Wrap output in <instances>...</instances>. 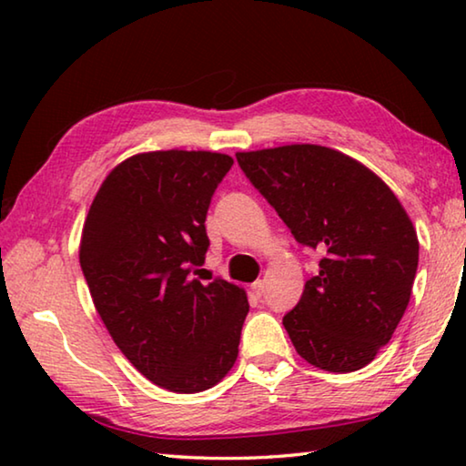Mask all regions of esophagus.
I'll return each mask as SVG.
<instances>
[{"mask_svg":"<svg viewBox=\"0 0 466 466\" xmlns=\"http://www.w3.org/2000/svg\"><path fill=\"white\" fill-rule=\"evenodd\" d=\"M250 291H252V294H255V298H261L265 294V281L263 279H257L250 286Z\"/></svg>","mask_w":466,"mask_h":466,"instance_id":"obj_1","label":"esophagus"}]
</instances>
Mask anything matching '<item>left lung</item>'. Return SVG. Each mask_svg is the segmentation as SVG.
Listing matches in <instances>:
<instances>
[{
	"mask_svg": "<svg viewBox=\"0 0 466 466\" xmlns=\"http://www.w3.org/2000/svg\"><path fill=\"white\" fill-rule=\"evenodd\" d=\"M236 160L294 238L325 255L283 317L299 358L339 374L368 366L411 299L420 240L405 208L380 177L333 147L291 144Z\"/></svg>",
	"mask_w": 466,
	"mask_h": 466,
	"instance_id": "left-lung-1",
	"label": "left lung"
}]
</instances>
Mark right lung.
<instances>
[{
	"label": "right lung",
	"mask_w": 466,
	"mask_h": 466,
	"mask_svg": "<svg viewBox=\"0 0 466 466\" xmlns=\"http://www.w3.org/2000/svg\"><path fill=\"white\" fill-rule=\"evenodd\" d=\"M232 164L203 149L131 156L108 172L82 228L80 265L108 335L170 392L211 389L238 358L247 291L193 278L211 195Z\"/></svg>",
	"instance_id": "right-lung-1"
}]
</instances>
